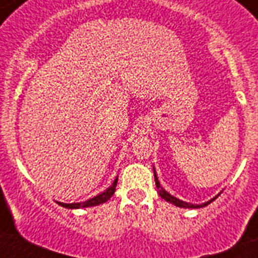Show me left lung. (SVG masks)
Returning a JSON list of instances; mask_svg holds the SVG:
<instances>
[{
  "label": "left lung",
  "instance_id": "obj_1",
  "mask_svg": "<svg viewBox=\"0 0 258 258\" xmlns=\"http://www.w3.org/2000/svg\"><path fill=\"white\" fill-rule=\"evenodd\" d=\"M154 175H155V183H156V187H157V190H159L160 197L163 198L164 200H166V202H169V203H172V204H174V206L179 207V208H202V207H206V206H208V204H211L213 200H216V198H218V195H217V197L213 198V199H211L209 202L204 203V204H200V206H194V204H190V203L182 202V200L177 199V198L172 197L170 194L166 192V191L164 190V188L160 186V182H159V179H157V175H156V173H155V172H154Z\"/></svg>",
  "mask_w": 258,
  "mask_h": 258
}]
</instances>
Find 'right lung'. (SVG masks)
I'll return each instance as SVG.
<instances>
[{"label":"right lung","mask_w":258,"mask_h":258,"mask_svg":"<svg viewBox=\"0 0 258 258\" xmlns=\"http://www.w3.org/2000/svg\"><path fill=\"white\" fill-rule=\"evenodd\" d=\"M116 184H117V178L113 181L112 186H109L104 192L99 194L97 197L92 198V199L86 200L84 203H71V204H66V203H60L56 202L59 206L64 207V208H70V209H77V208H86V207H93V206H98V204H102V203H106L109 198L112 197L113 194H115V187Z\"/></svg>","instance_id":"right-lung-1"}]
</instances>
